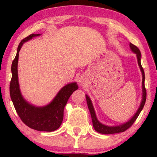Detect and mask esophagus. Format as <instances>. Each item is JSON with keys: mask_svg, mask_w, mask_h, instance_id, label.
Instances as JSON below:
<instances>
[{"mask_svg": "<svg viewBox=\"0 0 157 157\" xmlns=\"http://www.w3.org/2000/svg\"><path fill=\"white\" fill-rule=\"evenodd\" d=\"M79 82H80V83H82V82H81V80H80V81H79Z\"/></svg>", "mask_w": 157, "mask_h": 157, "instance_id": "34e87169", "label": "esophagus"}]
</instances>
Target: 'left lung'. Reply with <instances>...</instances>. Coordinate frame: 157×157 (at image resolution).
<instances>
[{"label":"left lung","instance_id":"1","mask_svg":"<svg viewBox=\"0 0 157 157\" xmlns=\"http://www.w3.org/2000/svg\"><path fill=\"white\" fill-rule=\"evenodd\" d=\"M129 46H130V48H131V49L132 50V51L136 54L137 59H138V63H139V65L140 66V71H141L142 75H143V82H142L143 100H142L141 104H140L139 109H138L137 112L135 113L134 117H132V118L131 119V120L129 121L127 123L122 124V125H120V126L108 127V126H106V125H104V124H101L100 122L98 121L96 116H95V113L94 107H93L91 101V100H90V98H89L88 95H86L87 105H88L89 109L90 111V113H91V118H92L93 126H94L95 131H97L99 133H101V134H116V133H121V132H123L124 131H126L127 129H129V127L132 125L133 123L135 122V121L136 120V118H138V116H139L140 111H141L143 107H144V105H145V103L146 101V95H147V92H146V89L145 87V73H144V70H143V68L141 66V63H140L141 54H140V52L139 49V48L135 46V45L130 43Z\"/></svg>","mask_w":157,"mask_h":157}]
</instances>
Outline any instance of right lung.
<instances>
[{
  "label": "right lung",
  "instance_id": "obj_1",
  "mask_svg": "<svg viewBox=\"0 0 157 157\" xmlns=\"http://www.w3.org/2000/svg\"><path fill=\"white\" fill-rule=\"evenodd\" d=\"M39 35L40 34H31L23 39L18 45L17 55L12 63V75L10 84V94L16 111L23 123L37 131L52 132L60 127L63 118V109L68 98L78 89V86L75 82L63 86L52 102L46 107H34L23 99L20 92L18 81V52L25 41Z\"/></svg>",
  "mask_w": 157,
  "mask_h": 157
}]
</instances>
